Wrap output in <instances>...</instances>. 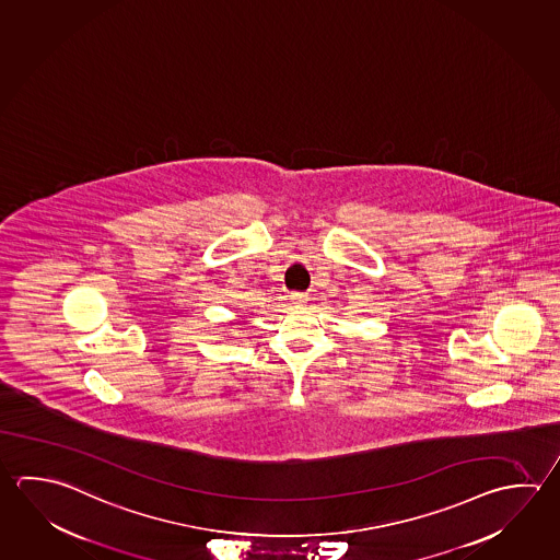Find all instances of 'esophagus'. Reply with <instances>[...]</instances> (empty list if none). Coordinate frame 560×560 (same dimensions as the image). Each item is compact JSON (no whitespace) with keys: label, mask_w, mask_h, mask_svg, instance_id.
I'll list each match as a JSON object with an SVG mask.
<instances>
[{"label":"esophagus","mask_w":560,"mask_h":560,"mask_svg":"<svg viewBox=\"0 0 560 560\" xmlns=\"http://www.w3.org/2000/svg\"><path fill=\"white\" fill-rule=\"evenodd\" d=\"M290 300H292V304H294L295 307H304V305L307 304V295L305 294H292L290 295Z\"/></svg>","instance_id":"esophagus-1"}]
</instances>
